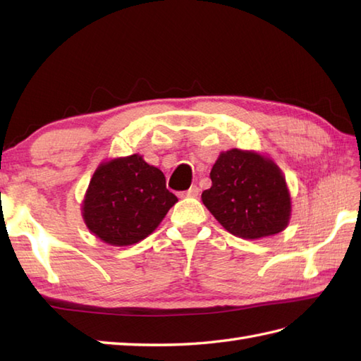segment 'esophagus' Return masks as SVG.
I'll list each match as a JSON object with an SVG mask.
<instances>
[{
    "mask_svg": "<svg viewBox=\"0 0 361 361\" xmlns=\"http://www.w3.org/2000/svg\"><path fill=\"white\" fill-rule=\"evenodd\" d=\"M198 192H200V189H198L197 186H190V188L186 190V192H183L181 195H183V197H197Z\"/></svg>",
    "mask_w": 361,
    "mask_h": 361,
    "instance_id": "34e87169",
    "label": "esophagus"
}]
</instances>
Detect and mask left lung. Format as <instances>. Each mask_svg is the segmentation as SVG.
<instances>
[{
    "label": "left lung",
    "instance_id": "left-lung-1",
    "mask_svg": "<svg viewBox=\"0 0 361 361\" xmlns=\"http://www.w3.org/2000/svg\"><path fill=\"white\" fill-rule=\"evenodd\" d=\"M212 186L202 200L228 233L262 239L287 228L291 198L279 166L255 150L221 152L211 169Z\"/></svg>",
    "mask_w": 361,
    "mask_h": 361
}]
</instances>
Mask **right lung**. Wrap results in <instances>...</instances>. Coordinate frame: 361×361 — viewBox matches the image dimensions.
Masks as SVG:
<instances>
[{
  "label": "right lung",
  "instance_id": "1",
  "mask_svg": "<svg viewBox=\"0 0 361 361\" xmlns=\"http://www.w3.org/2000/svg\"><path fill=\"white\" fill-rule=\"evenodd\" d=\"M176 202L166 189L164 173L135 153L97 166L82 202V217L102 242L128 247L155 231Z\"/></svg>",
  "mask_w": 361,
  "mask_h": 361
}]
</instances>
